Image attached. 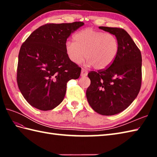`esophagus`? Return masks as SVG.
<instances>
[{"mask_svg":"<svg viewBox=\"0 0 157 157\" xmlns=\"http://www.w3.org/2000/svg\"><path fill=\"white\" fill-rule=\"evenodd\" d=\"M88 75V71L86 70L82 69V72H81V76L82 77H85Z\"/></svg>","mask_w":157,"mask_h":157,"instance_id":"esophagus-1","label":"esophagus"}]
</instances>
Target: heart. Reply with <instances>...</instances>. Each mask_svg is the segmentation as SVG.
<instances>
[{
    "mask_svg": "<svg viewBox=\"0 0 157 157\" xmlns=\"http://www.w3.org/2000/svg\"><path fill=\"white\" fill-rule=\"evenodd\" d=\"M73 38V42L65 43V49L69 59L76 64L85 56L86 65L103 69L111 65L117 55L119 42L113 34L88 28L77 32Z\"/></svg>",
    "mask_w": 157,
    "mask_h": 157,
    "instance_id": "b5f03b06",
    "label": "heart"
}]
</instances>
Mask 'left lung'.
<instances>
[{"label": "left lung", "instance_id": "left-lung-1", "mask_svg": "<svg viewBox=\"0 0 157 157\" xmlns=\"http://www.w3.org/2000/svg\"><path fill=\"white\" fill-rule=\"evenodd\" d=\"M99 28L116 36L119 51L108 68L88 73L91 83L86 97L96 113L114 115L124 111L137 97L142 83V55L124 29L103 26Z\"/></svg>", "mask_w": 157, "mask_h": 157}]
</instances>
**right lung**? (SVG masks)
Returning a JSON list of instances; mask_svg holds the SVG:
<instances>
[{
	"mask_svg": "<svg viewBox=\"0 0 157 157\" xmlns=\"http://www.w3.org/2000/svg\"><path fill=\"white\" fill-rule=\"evenodd\" d=\"M83 22L49 23L33 32L20 48L17 82L31 106L41 111L55 109L64 99L67 83L79 78L81 68L67 56V39Z\"/></svg>",
	"mask_w": 157,
	"mask_h": 157,
	"instance_id": "1",
	"label": "right lung"
}]
</instances>
